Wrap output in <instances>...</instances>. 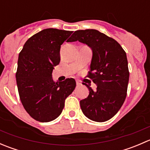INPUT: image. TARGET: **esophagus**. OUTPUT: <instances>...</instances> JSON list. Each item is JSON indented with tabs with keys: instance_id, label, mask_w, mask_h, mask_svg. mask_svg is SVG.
Segmentation results:
<instances>
[{
	"instance_id": "1",
	"label": "esophagus",
	"mask_w": 150,
	"mask_h": 150,
	"mask_svg": "<svg viewBox=\"0 0 150 150\" xmlns=\"http://www.w3.org/2000/svg\"><path fill=\"white\" fill-rule=\"evenodd\" d=\"M76 85H77V86H80L81 85V83H80V81H76Z\"/></svg>"
}]
</instances>
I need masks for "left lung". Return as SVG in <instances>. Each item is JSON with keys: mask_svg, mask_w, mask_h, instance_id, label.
Returning a JSON list of instances; mask_svg holds the SVG:
<instances>
[{"mask_svg": "<svg viewBox=\"0 0 150 150\" xmlns=\"http://www.w3.org/2000/svg\"><path fill=\"white\" fill-rule=\"evenodd\" d=\"M78 40L92 50L88 78L97 86L89 89L87 98L81 100V110L88 118L104 122L115 115L127 95L129 71L126 53L115 39L96 30H77L68 42Z\"/></svg>", "mask_w": 150, "mask_h": 150, "instance_id": "left-lung-1", "label": "left lung"}]
</instances>
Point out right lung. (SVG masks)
<instances>
[{
	"label": "right lung",
	"mask_w": 150,
	"mask_h": 150,
	"mask_svg": "<svg viewBox=\"0 0 150 150\" xmlns=\"http://www.w3.org/2000/svg\"><path fill=\"white\" fill-rule=\"evenodd\" d=\"M72 33L45 29L30 37L19 54L16 78L19 98L27 112L39 122L58 117L76 86L73 78L62 82L52 79L54 67L59 64L61 45Z\"/></svg>",
	"instance_id": "right-lung-1"
}]
</instances>
